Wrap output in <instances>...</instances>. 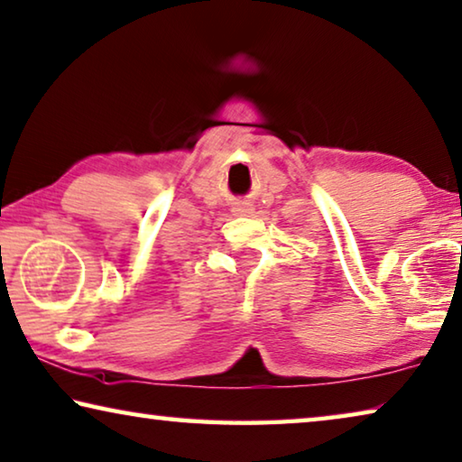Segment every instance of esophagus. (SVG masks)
I'll list each match as a JSON object with an SVG mask.
<instances>
[{"label": "esophagus", "mask_w": 462, "mask_h": 462, "mask_svg": "<svg viewBox=\"0 0 462 462\" xmlns=\"http://www.w3.org/2000/svg\"><path fill=\"white\" fill-rule=\"evenodd\" d=\"M232 214L234 216H253L254 208H253L251 201L245 199V201H238V203L232 205Z\"/></svg>", "instance_id": "34e87169"}]
</instances>
